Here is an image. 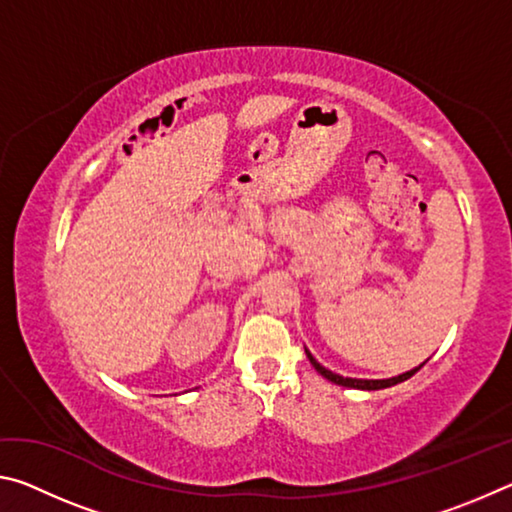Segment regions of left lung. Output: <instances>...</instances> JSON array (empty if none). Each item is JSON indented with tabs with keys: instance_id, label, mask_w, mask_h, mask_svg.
Listing matches in <instances>:
<instances>
[{
	"instance_id": "1",
	"label": "left lung",
	"mask_w": 512,
	"mask_h": 512,
	"mask_svg": "<svg viewBox=\"0 0 512 512\" xmlns=\"http://www.w3.org/2000/svg\"><path fill=\"white\" fill-rule=\"evenodd\" d=\"M307 357H309V361H311V366H314L320 375H323L325 379H329V381H334V384H339V386H348V388H361V391H379V388H388V386H395V384H400V381H406L409 377H413L415 372H418L422 366H418V368H413V370H409V372H404V375H400V377H393V379H352V377H341V375H334L332 370H327V368H323L320 366V363L311 357V354L307 352Z\"/></svg>"
}]
</instances>
